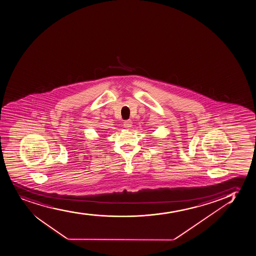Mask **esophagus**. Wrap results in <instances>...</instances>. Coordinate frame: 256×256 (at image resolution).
Returning a JSON list of instances; mask_svg holds the SVG:
<instances>
[{
	"mask_svg": "<svg viewBox=\"0 0 256 256\" xmlns=\"http://www.w3.org/2000/svg\"><path fill=\"white\" fill-rule=\"evenodd\" d=\"M132 121L131 120H126V121L124 122V128H130L131 126H132Z\"/></svg>",
	"mask_w": 256,
	"mask_h": 256,
	"instance_id": "obj_1",
	"label": "esophagus"
}]
</instances>
